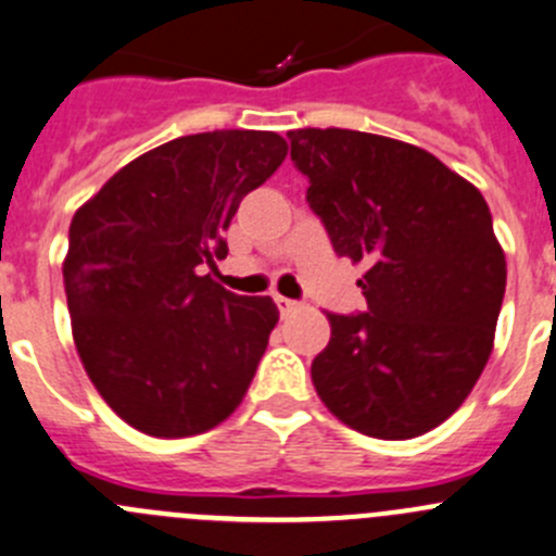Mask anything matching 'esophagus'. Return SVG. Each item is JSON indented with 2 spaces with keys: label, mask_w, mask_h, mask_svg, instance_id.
<instances>
[{
  "label": "esophagus",
  "mask_w": 556,
  "mask_h": 556,
  "mask_svg": "<svg viewBox=\"0 0 556 556\" xmlns=\"http://www.w3.org/2000/svg\"><path fill=\"white\" fill-rule=\"evenodd\" d=\"M274 304H277V309L282 312V315H290V312L299 306L293 299H285V295H274Z\"/></svg>",
  "instance_id": "obj_1"
}]
</instances>
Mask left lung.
<instances>
[{"label":"left lung","instance_id":"1","mask_svg":"<svg viewBox=\"0 0 556 556\" xmlns=\"http://www.w3.org/2000/svg\"><path fill=\"white\" fill-rule=\"evenodd\" d=\"M288 138L333 252L366 266V312H328L317 396L369 438L432 432L494 348L508 268L486 201L434 154L386 135L304 127Z\"/></svg>","mask_w":556,"mask_h":556}]
</instances>
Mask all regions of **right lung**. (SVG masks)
Segmentation results:
<instances>
[{"label": "right lung", "instance_id": "obj_1", "mask_svg": "<svg viewBox=\"0 0 556 556\" xmlns=\"http://www.w3.org/2000/svg\"><path fill=\"white\" fill-rule=\"evenodd\" d=\"M288 157L282 135L214 129L124 165L75 212L64 293L75 350L108 407L152 438H190L241 404L279 309L214 279L247 192Z\"/></svg>", "mask_w": 556, "mask_h": 556}]
</instances>
